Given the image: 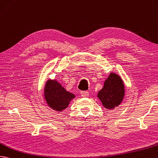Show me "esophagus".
I'll list each match as a JSON object with an SVG mask.
<instances>
[{
    "label": "esophagus",
    "mask_w": 158,
    "mask_h": 158,
    "mask_svg": "<svg viewBox=\"0 0 158 158\" xmlns=\"http://www.w3.org/2000/svg\"><path fill=\"white\" fill-rule=\"evenodd\" d=\"M81 95L83 98H87L89 96V92L87 91H81Z\"/></svg>",
    "instance_id": "obj_1"
}]
</instances>
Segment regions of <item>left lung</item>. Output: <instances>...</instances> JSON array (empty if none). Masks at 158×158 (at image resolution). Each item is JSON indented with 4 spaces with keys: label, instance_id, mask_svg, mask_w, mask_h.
<instances>
[{
    "label": "left lung",
    "instance_id": "8db88e82",
    "mask_svg": "<svg viewBox=\"0 0 158 158\" xmlns=\"http://www.w3.org/2000/svg\"><path fill=\"white\" fill-rule=\"evenodd\" d=\"M125 96V86L120 75L111 72L106 79L97 97L106 109L113 110L122 103Z\"/></svg>",
    "mask_w": 158,
    "mask_h": 158
}]
</instances>
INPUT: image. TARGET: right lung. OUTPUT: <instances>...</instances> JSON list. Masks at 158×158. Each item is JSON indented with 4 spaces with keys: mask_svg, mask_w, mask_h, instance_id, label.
Segmentation results:
<instances>
[{
    "mask_svg": "<svg viewBox=\"0 0 158 158\" xmlns=\"http://www.w3.org/2000/svg\"><path fill=\"white\" fill-rule=\"evenodd\" d=\"M75 95L69 92L56 79H48L44 88V98L50 108L57 112L67 108Z\"/></svg>",
    "mask_w": 158,
    "mask_h": 158,
    "instance_id": "1",
    "label": "right lung"
}]
</instances>
